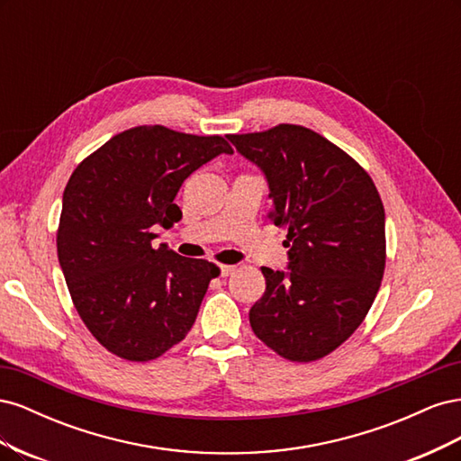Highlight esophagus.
Listing matches in <instances>:
<instances>
[{
	"label": "esophagus",
	"mask_w": 461,
	"mask_h": 461,
	"mask_svg": "<svg viewBox=\"0 0 461 461\" xmlns=\"http://www.w3.org/2000/svg\"><path fill=\"white\" fill-rule=\"evenodd\" d=\"M234 269H236V265H221V267H219L221 276H229V275H232V273H234Z\"/></svg>",
	"instance_id": "obj_1"
}]
</instances>
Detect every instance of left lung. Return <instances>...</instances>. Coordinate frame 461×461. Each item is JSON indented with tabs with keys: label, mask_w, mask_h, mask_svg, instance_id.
<instances>
[{
	"label": "left lung",
	"mask_w": 461,
	"mask_h": 461,
	"mask_svg": "<svg viewBox=\"0 0 461 461\" xmlns=\"http://www.w3.org/2000/svg\"><path fill=\"white\" fill-rule=\"evenodd\" d=\"M229 140L265 175L269 217L288 230V271L261 267L267 286L249 325L290 361L323 357L350 339L379 292L386 259L379 192L346 151L298 124Z\"/></svg>",
	"instance_id": "8db88e82"
}]
</instances>
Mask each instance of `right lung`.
<instances>
[{"mask_svg":"<svg viewBox=\"0 0 461 461\" xmlns=\"http://www.w3.org/2000/svg\"><path fill=\"white\" fill-rule=\"evenodd\" d=\"M221 153L222 136L136 127L82 161L63 192L58 258L75 308L102 346L149 361L183 340L196 321L213 263L153 248L156 227L183 219L185 180Z\"/></svg>","mask_w":461,"mask_h":461,"instance_id":"obj_1","label":"right lung"}]
</instances>
